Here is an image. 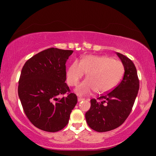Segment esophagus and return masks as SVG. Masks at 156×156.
<instances>
[{"label":"esophagus","instance_id":"34e87169","mask_svg":"<svg viewBox=\"0 0 156 156\" xmlns=\"http://www.w3.org/2000/svg\"><path fill=\"white\" fill-rule=\"evenodd\" d=\"M83 98H78V102H80V101H83Z\"/></svg>","mask_w":156,"mask_h":156}]
</instances>
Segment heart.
<instances>
[{"label": "heart", "instance_id": "heart-1", "mask_svg": "<svg viewBox=\"0 0 156 156\" xmlns=\"http://www.w3.org/2000/svg\"><path fill=\"white\" fill-rule=\"evenodd\" d=\"M122 62L105 55H87L80 62L75 61L67 71V83L75 87L87 73V80L77 87L78 95H87L94 90L98 94H105L117 85L124 74Z\"/></svg>", "mask_w": 156, "mask_h": 156}]
</instances>
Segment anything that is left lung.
<instances>
[{"label": "left lung", "instance_id": "obj_1", "mask_svg": "<svg viewBox=\"0 0 156 156\" xmlns=\"http://www.w3.org/2000/svg\"><path fill=\"white\" fill-rule=\"evenodd\" d=\"M125 68L122 80L114 89L92 99L86 113L87 124L92 130L106 132L115 129L126 120L131 112L139 89L136 68L130 58L117 53Z\"/></svg>", "mask_w": 156, "mask_h": 156}]
</instances>
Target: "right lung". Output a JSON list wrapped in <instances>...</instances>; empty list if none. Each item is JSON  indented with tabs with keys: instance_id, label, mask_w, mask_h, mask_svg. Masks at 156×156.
I'll return each mask as SVG.
<instances>
[{
	"instance_id": "1",
	"label": "right lung",
	"mask_w": 156,
	"mask_h": 156,
	"mask_svg": "<svg viewBox=\"0 0 156 156\" xmlns=\"http://www.w3.org/2000/svg\"><path fill=\"white\" fill-rule=\"evenodd\" d=\"M70 50L48 48L25 63L19 79L18 95L23 111L39 129L57 132L69 122L78 98L65 83L66 62Z\"/></svg>"
}]
</instances>
